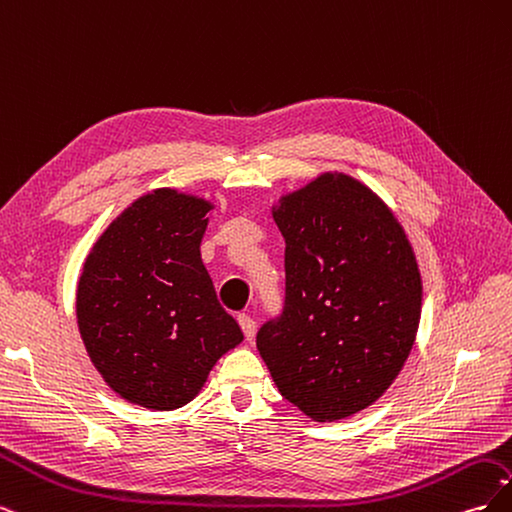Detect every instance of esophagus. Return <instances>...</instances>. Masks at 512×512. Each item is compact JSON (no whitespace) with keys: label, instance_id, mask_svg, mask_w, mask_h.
<instances>
[{"label":"esophagus","instance_id":"1","mask_svg":"<svg viewBox=\"0 0 512 512\" xmlns=\"http://www.w3.org/2000/svg\"><path fill=\"white\" fill-rule=\"evenodd\" d=\"M239 324H241V329H243V335H245L247 342H252L254 335H256V322H254V318H250L247 314H241L239 316Z\"/></svg>","mask_w":512,"mask_h":512}]
</instances>
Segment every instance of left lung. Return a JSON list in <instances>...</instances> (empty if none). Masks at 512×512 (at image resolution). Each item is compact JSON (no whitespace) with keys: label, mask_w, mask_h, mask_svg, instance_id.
Segmentation results:
<instances>
[{"label":"left lung","mask_w":512,"mask_h":512,"mask_svg":"<svg viewBox=\"0 0 512 512\" xmlns=\"http://www.w3.org/2000/svg\"><path fill=\"white\" fill-rule=\"evenodd\" d=\"M271 213L286 239V301L256 348L284 399L333 423L399 376L421 322V271L393 211L350 175L322 173Z\"/></svg>","instance_id":"obj_1"}]
</instances>
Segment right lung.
Returning <instances> with one entry per match:
<instances>
[{"mask_svg":"<svg viewBox=\"0 0 512 512\" xmlns=\"http://www.w3.org/2000/svg\"><path fill=\"white\" fill-rule=\"evenodd\" d=\"M207 198L158 188L123 209L91 247L76 322L102 380L130 404L175 410L243 342L200 258Z\"/></svg>","mask_w":512,"mask_h":512,"instance_id":"1","label":"right lung"}]
</instances>
